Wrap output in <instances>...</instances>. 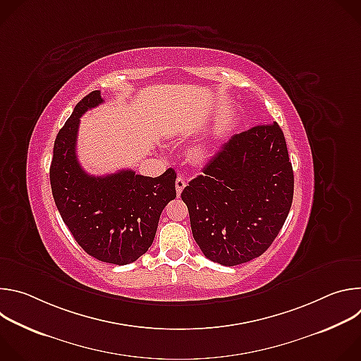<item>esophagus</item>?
I'll return each mask as SVG.
<instances>
[{"mask_svg": "<svg viewBox=\"0 0 361 361\" xmlns=\"http://www.w3.org/2000/svg\"><path fill=\"white\" fill-rule=\"evenodd\" d=\"M185 185H187V181L183 177H177V180H176V190H177L178 195L181 194V191L184 190Z\"/></svg>", "mask_w": 361, "mask_h": 361, "instance_id": "esophagus-1", "label": "esophagus"}]
</instances>
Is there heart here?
I'll use <instances>...</instances> for the list:
<instances>
[{"label": "heart", "instance_id": "heart-1", "mask_svg": "<svg viewBox=\"0 0 361 361\" xmlns=\"http://www.w3.org/2000/svg\"><path fill=\"white\" fill-rule=\"evenodd\" d=\"M202 154H204V147H201V145L195 147V149H194V156H195V157H201Z\"/></svg>", "mask_w": 361, "mask_h": 361}]
</instances>
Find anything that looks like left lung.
Here are the masks:
<instances>
[{
  "instance_id": "1",
  "label": "left lung",
  "mask_w": 361,
  "mask_h": 361,
  "mask_svg": "<svg viewBox=\"0 0 361 361\" xmlns=\"http://www.w3.org/2000/svg\"><path fill=\"white\" fill-rule=\"evenodd\" d=\"M293 192L286 138L274 121L233 135L181 198L202 254L231 267L271 245L288 216Z\"/></svg>"
}]
</instances>
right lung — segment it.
<instances>
[{
  "mask_svg": "<svg viewBox=\"0 0 361 361\" xmlns=\"http://www.w3.org/2000/svg\"><path fill=\"white\" fill-rule=\"evenodd\" d=\"M102 102L101 92L92 91L75 106L57 134L49 181L63 221L81 248L99 262L124 266L152 244L161 212L176 198L177 174L173 169L156 178L133 170L87 174L75 152L80 117Z\"/></svg>",
  "mask_w": 361,
  "mask_h": 361,
  "instance_id": "obj_1",
  "label": "right lung"
}]
</instances>
